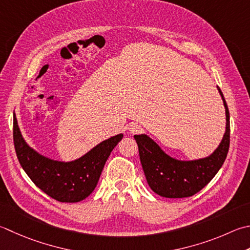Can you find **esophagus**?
Returning <instances> with one entry per match:
<instances>
[{"label":"esophagus","mask_w":250,"mask_h":250,"mask_svg":"<svg viewBox=\"0 0 250 250\" xmlns=\"http://www.w3.org/2000/svg\"><path fill=\"white\" fill-rule=\"evenodd\" d=\"M129 131L133 134L139 133V132L141 131V125L138 124H134V122H132V124L129 125Z\"/></svg>","instance_id":"obj_1"}]
</instances>
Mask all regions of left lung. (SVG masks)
<instances>
[{
    "label": "left lung",
    "instance_id": "8db88e82",
    "mask_svg": "<svg viewBox=\"0 0 250 250\" xmlns=\"http://www.w3.org/2000/svg\"><path fill=\"white\" fill-rule=\"evenodd\" d=\"M226 108L227 126L221 143L206 158L178 160L170 157L146 134L134 135L139 146L142 167L149 188L166 198L189 197L199 192L213 179L227 158L229 147V112L220 87Z\"/></svg>",
    "mask_w": 250,
    "mask_h": 250
}]
</instances>
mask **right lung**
I'll list each match as a JSON object with an SVG mask.
<instances>
[{"instance_id":"obj_1","label":"right lung","mask_w":250,"mask_h":250,"mask_svg":"<svg viewBox=\"0 0 250 250\" xmlns=\"http://www.w3.org/2000/svg\"><path fill=\"white\" fill-rule=\"evenodd\" d=\"M13 138L19 164L37 187L62 203H78L86 198L99 182L105 163L124 134L103 141L73 161L53 160L29 146L19 130L14 114Z\"/></svg>"}]
</instances>
